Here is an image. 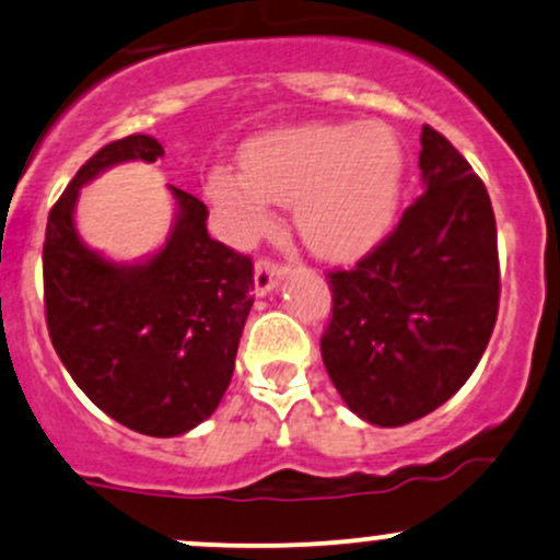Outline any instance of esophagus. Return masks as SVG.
<instances>
[{"label": "esophagus", "instance_id": "obj_1", "mask_svg": "<svg viewBox=\"0 0 560 560\" xmlns=\"http://www.w3.org/2000/svg\"><path fill=\"white\" fill-rule=\"evenodd\" d=\"M284 279V268L273 260H257L255 266V294L262 298V294L273 292L276 287Z\"/></svg>", "mask_w": 560, "mask_h": 560}]
</instances>
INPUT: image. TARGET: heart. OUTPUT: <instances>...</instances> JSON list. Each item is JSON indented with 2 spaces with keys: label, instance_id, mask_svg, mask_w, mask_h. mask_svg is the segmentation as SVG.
<instances>
[{
  "label": "heart",
  "instance_id": "obj_1",
  "mask_svg": "<svg viewBox=\"0 0 560 560\" xmlns=\"http://www.w3.org/2000/svg\"><path fill=\"white\" fill-rule=\"evenodd\" d=\"M242 172L214 170L207 194L252 236L266 225L268 201L294 205L308 249L353 260L390 229L404 183V151L385 125H308L249 140Z\"/></svg>",
  "mask_w": 560,
  "mask_h": 560
}]
</instances>
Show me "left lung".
I'll return each instance as SVG.
<instances>
[{
  "label": "left lung",
  "mask_w": 560,
  "mask_h": 560,
  "mask_svg": "<svg viewBox=\"0 0 560 560\" xmlns=\"http://www.w3.org/2000/svg\"><path fill=\"white\" fill-rule=\"evenodd\" d=\"M422 196L353 270L329 273L322 359L364 422L420 420L468 383L500 305L487 186L433 127L420 135Z\"/></svg>",
  "instance_id": "left-lung-1"
}]
</instances>
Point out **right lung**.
<instances>
[{"mask_svg": "<svg viewBox=\"0 0 560 560\" xmlns=\"http://www.w3.org/2000/svg\"><path fill=\"white\" fill-rule=\"evenodd\" d=\"M162 143L130 135L73 175L45 233V311L55 353L97 409L138 433L194 430L231 385L252 298V260L207 233V207L170 186L167 242L135 262L108 260L77 231L79 194L125 162H156Z\"/></svg>", "mask_w": 560, "mask_h": 560, "instance_id": "1", "label": "right lung"}]
</instances>
